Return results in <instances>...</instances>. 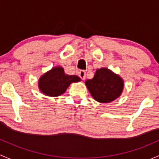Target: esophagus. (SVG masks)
<instances>
[{"mask_svg": "<svg viewBox=\"0 0 159 159\" xmlns=\"http://www.w3.org/2000/svg\"><path fill=\"white\" fill-rule=\"evenodd\" d=\"M79 76L82 80H84L86 79V71H85V70H80Z\"/></svg>", "mask_w": 159, "mask_h": 159, "instance_id": "obj_1", "label": "esophagus"}]
</instances>
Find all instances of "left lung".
<instances>
[{
    "instance_id": "8db88e82",
    "label": "left lung",
    "mask_w": 159,
    "mask_h": 159,
    "mask_svg": "<svg viewBox=\"0 0 159 159\" xmlns=\"http://www.w3.org/2000/svg\"><path fill=\"white\" fill-rule=\"evenodd\" d=\"M85 84L93 99L102 103L119 97L124 87L123 80L107 68L96 70L93 79L86 80Z\"/></svg>"
}]
</instances>
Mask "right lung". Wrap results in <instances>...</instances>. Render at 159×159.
I'll list each match as a JSON object with an SVG mask.
<instances>
[{
	"instance_id": "obj_1",
	"label": "right lung",
	"mask_w": 159,
	"mask_h": 159,
	"mask_svg": "<svg viewBox=\"0 0 159 159\" xmlns=\"http://www.w3.org/2000/svg\"><path fill=\"white\" fill-rule=\"evenodd\" d=\"M76 75H67L61 66L52 68L40 76L38 81L40 90L48 96H58L63 94L72 83L80 81Z\"/></svg>"
}]
</instances>
